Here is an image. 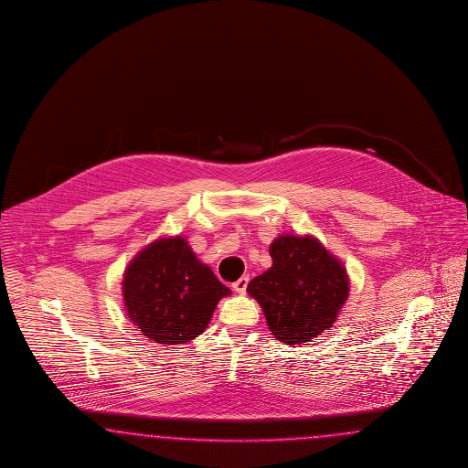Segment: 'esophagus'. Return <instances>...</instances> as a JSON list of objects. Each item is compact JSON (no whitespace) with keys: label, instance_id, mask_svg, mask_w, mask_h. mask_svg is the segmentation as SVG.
Segmentation results:
<instances>
[{"label":"esophagus","instance_id":"34e87169","mask_svg":"<svg viewBox=\"0 0 468 468\" xmlns=\"http://www.w3.org/2000/svg\"><path fill=\"white\" fill-rule=\"evenodd\" d=\"M247 284H249V278H247V276H241L240 280H237L231 286H233V290H235L237 293H240L241 295V293H245Z\"/></svg>","mask_w":468,"mask_h":468}]
</instances>
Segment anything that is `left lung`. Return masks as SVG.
<instances>
[{
	"label": "left lung",
	"mask_w": 468,
	"mask_h": 468,
	"mask_svg": "<svg viewBox=\"0 0 468 468\" xmlns=\"http://www.w3.org/2000/svg\"><path fill=\"white\" fill-rule=\"evenodd\" d=\"M272 266L247 292L266 315L276 340L307 343L333 326L350 293L340 259L312 235H280L270 245Z\"/></svg>",
	"instance_id": "obj_1"
}]
</instances>
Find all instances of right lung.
I'll return each mask as SVG.
<instances>
[{
    "label": "right lung",
    "mask_w": 468,
    "mask_h": 468,
    "mask_svg": "<svg viewBox=\"0 0 468 468\" xmlns=\"http://www.w3.org/2000/svg\"><path fill=\"white\" fill-rule=\"evenodd\" d=\"M128 319L159 345H182L206 331L218 302L231 295L182 235L159 237L128 262L122 282Z\"/></svg>",
    "instance_id": "add662e5"
}]
</instances>
